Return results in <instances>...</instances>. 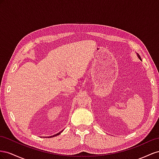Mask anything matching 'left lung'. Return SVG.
<instances>
[{
    "label": "left lung",
    "mask_w": 159,
    "mask_h": 159,
    "mask_svg": "<svg viewBox=\"0 0 159 159\" xmlns=\"http://www.w3.org/2000/svg\"><path fill=\"white\" fill-rule=\"evenodd\" d=\"M137 56H138V57H139V59H140V60H141V58H140V57L139 54H137Z\"/></svg>",
    "instance_id": "left-lung-1"
}]
</instances>
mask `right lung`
Returning a JSON list of instances; mask_svg holds the SVG:
<instances>
[{
	"instance_id": "obj_1",
	"label": "right lung",
	"mask_w": 159,
	"mask_h": 159,
	"mask_svg": "<svg viewBox=\"0 0 159 159\" xmlns=\"http://www.w3.org/2000/svg\"><path fill=\"white\" fill-rule=\"evenodd\" d=\"M63 131V130H61L60 133H57V134H54V135H52V136H50V137H48V138H51V137H56V136H57V135H58V134H60Z\"/></svg>"
}]
</instances>
